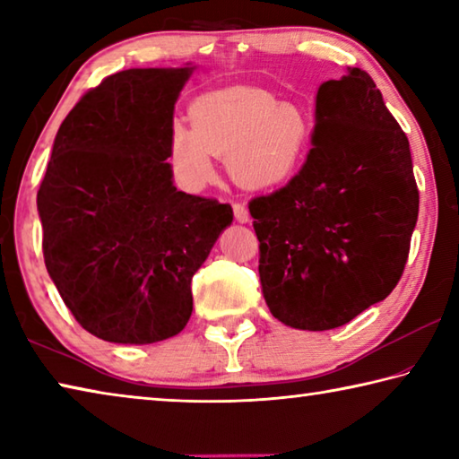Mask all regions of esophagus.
<instances>
[{
	"label": "esophagus",
	"mask_w": 459,
	"mask_h": 459,
	"mask_svg": "<svg viewBox=\"0 0 459 459\" xmlns=\"http://www.w3.org/2000/svg\"><path fill=\"white\" fill-rule=\"evenodd\" d=\"M232 212H235L237 222H240V224L248 222V211L245 204H238V202H235V204H232Z\"/></svg>",
	"instance_id": "1"
}]
</instances>
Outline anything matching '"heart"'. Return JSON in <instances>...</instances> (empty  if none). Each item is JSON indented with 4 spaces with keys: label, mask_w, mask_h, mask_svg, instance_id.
<instances>
[{
    "label": "heart",
    "mask_w": 459,
    "mask_h": 459,
    "mask_svg": "<svg viewBox=\"0 0 459 459\" xmlns=\"http://www.w3.org/2000/svg\"><path fill=\"white\" fill-rule=\"evenodd\" d=\"M192 123L174 119L168 150L174 172L190 190L214 180V158L227 160L247 190H275L299 172L314 137L309 113L259 87H230L194 100Z\"/></svg>",
    "instance_id": "obj_1"
}]
</instances>
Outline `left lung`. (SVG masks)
I'll list each match as a JSON object with an SVG mask.
<instances>
[{
    "mask_svg": "<svg viewBox=\"0 0 459 459\" xmlns=\"http://www.w3.org/2000/svg\"><path fill=\"white\" fill-rule=\"evenodd\" d=\"M314 147L290 184L251 200L263 298L279 322L322 332L383 301L419 214L409 139L368 73L316 95Z\"/></svg>",
    "mask_w": 459,
    "mask_h": 459,
    "instance_id": "1",
    "label": "left lung"
}]
</instances>
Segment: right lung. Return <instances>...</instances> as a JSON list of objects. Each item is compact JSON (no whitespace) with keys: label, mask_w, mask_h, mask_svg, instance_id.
I'll return each instance as SVG.
<instances>
[{"label":"right lung","mask_w":459,"mask_h":459,"mask_svg":"<svg viewBox=\"0 0 459 459\" xmlns=\"http://www.w3.org/2000/svg\"><path fill=\"white\" fill-rule=\"evenodd\" d=\"M194 68H129L74 105L38 190L48 275L74 320L115 344L184 330L190 281L232 222L180 192L168 164L174 107Z\"/></svg>","instance_id":"obj_1"}]
</instances>
